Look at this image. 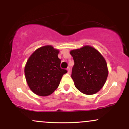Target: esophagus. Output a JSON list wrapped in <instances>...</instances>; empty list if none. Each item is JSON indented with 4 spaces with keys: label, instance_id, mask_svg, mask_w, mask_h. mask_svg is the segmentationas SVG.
I'll use <instances>...</instances> for the list:
<instances>
[{
    "label": "esophagus",
    "instance_id": "obj_1",
    "mask_svg": "<svg viewBox=\"0 0 129 129\" xmlns=\"http://www.w3.org/2000/svg\"><path fill=\"white\" fill-rule=\"evenodd\" d=\"M67 73H69L70 72V67H68L67 69Z\"/></svg>",
    "mask_w": 129,
    "mask_h": 129
}]
</instances>
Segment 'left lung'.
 I'll use <instances>...</instances> for the list:
<instances>
[{"label": "left lung", "mask_w": 129, "mask_h": 129, "mask_svg": "<svg viewBox=\"0 0 129 129\" xmlns=\"http://www.w3.org/2000/svg\"><path fill=\"white\" fill-rule=\"evenodd\" d=\"M70 53L75 62L72 78L76 88L87 95L98 92L106 83L109 74L103 56L90 45H84Z\"/></svg>", "instance_id": "1"}]
</instances>
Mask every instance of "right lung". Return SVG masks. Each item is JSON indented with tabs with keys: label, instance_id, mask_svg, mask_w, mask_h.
<instances>
[{
	"label": "right lung",
	"instance_id": "obj_1",
	"mask_svg": "<svg viewBox=\"0 0 129 129\" xmlns=\"http://www.w3.org/2000/svg\"><path fill=\"white\" fill-rule=\"evenodd\" d=\"M59 50L52 45H45L35 50L25 66V79L34 93L47 96L53 93L59 85L66 70L60 69Z\"/></svg>",
	"mask_w": 129,
	"mask_h": 129
}]
</instances>
